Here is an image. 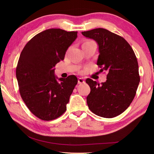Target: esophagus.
Returning <instances> with one entry per match:
<instances>
[{
  "label": "esophagus",
  "instance_id": "obj_1",
  "mask_svg": "<svg viewBox=\"0 0 154 154\" xmlns=\"http://www.w3.org/2000/svg\"><path fill=\"white\" fill-rule=\"evenodd\" d=\"M78 83H84L85 80L83 78H79L78 80Z\"/></svg>",
  "mask_w": 154,
  "mask_h": 154
}]
</instances>
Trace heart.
Wrapping results in <instances>:
<instances>
[{"instance_id":"1","label":"heart","mask_w":154,"mask_h":154,"mask_svg":"<svg viewBox=\"0 0 154 154\" xmlns=\"http://www.w3.org/2000/svg\"><path fill=\"white\" fill-rule=\"evenodd\" d=\"M92 42V41H87V42H84L83 44H85V43H88V42Z\"/></svg>"}]
</instances>
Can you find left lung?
<instances>
[{"label": "left lung", "instance_id": "left-lung-1", "mask_svg": "<svg viewBox=\"0 0 154 154\" xmlns=\"http://www.w3.org/2000/svg\"><path fill=\"white\" fill-rule=\"evenodd\" d=\"M98 45L97 65L107 72L105 82L87 78L91 88L87 97L88 108L96 115L116 117L127 109L133 101L140 82L139 67L131 46L123 37L103 28L82 32Z\"/></svg>", "mask_w": 154, "mask_h": 154}]
</instances>
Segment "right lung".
Listing matches in <instances>:
<instances>
[{"label":"right lung","mask_w":154,"mask_h":154,"mask_svg":"<svg viewBox=\"0 0 154 154\" xmlns=\"http://www.w3.org/2000/svg\"><path fill=\"white\" fill-rule=\"evenodd\" d=\"M77 31L51 28L37 34L22 51L16 69L20 94L36 117L50 121L67 109L78 83L76 76L58 78L54 67L77 38Z\"/></svg>","instance_id":"add662e5"}]
</instances>
